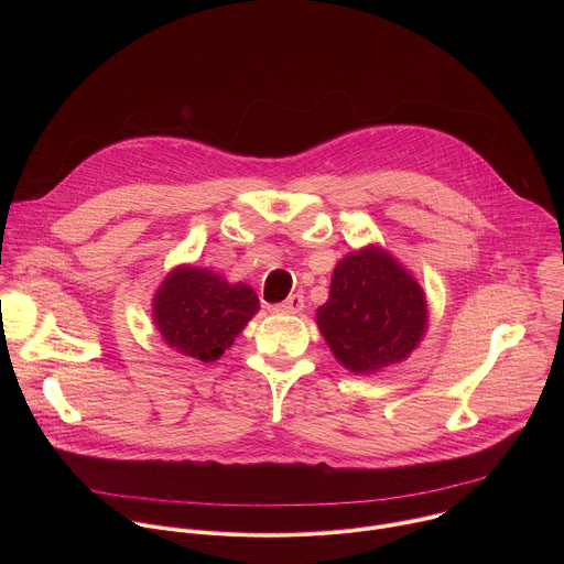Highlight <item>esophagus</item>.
Here are the masks:
<instances>
[{
	"label": "esophagus",
	"mask_w": 564,
	"mask_h": 564,
	"mask_svg": "<svg viewBox=\"0 0 564 564\" xmlns=\"http://www.w3.org/2000/svg\"><path fill=\"white\" fill-rule=\"evenodd\" d=\"M274 310H276V312H285V314L301 312V310H303V294H301V292L290 294V296H288L283 303H279Z\"/></svg>",
	"instance_id": "1"
}]
</instances>
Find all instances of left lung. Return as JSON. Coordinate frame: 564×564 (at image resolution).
Segmentation results:
<instances>
[{
    "instance_id": "1",
    "label": "left lung",
    "mask_w": 564,
    "mask_h": 564,
    "mask_svg": "<svg viewBox=\"0 0 564 564\" xmlns=\"http://www.w3.org/2000/svg\"><path fill=\"white\" fill-rule=\"evenodd\" d=\"M316 324L348 370L375 372L413 352L426 328V299L392 257L368 248L339 261Z\"/></svg>"
}]
</instances>
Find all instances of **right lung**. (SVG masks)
Listing matches in <instances>:
<instances>
[{
	"label": "right lung",
	"mask_w": 564,
	"mask_h": 564,
	"mask_svg": "<svg viewBox=\"0 0 564 564\" xmlns=\"http://www.w3.org/2000/svg\"><path fill=\"white\" fill-rule=\"evenodd\" d=\"M259 310L252 288L229 285L196 268L174 270L153 301V318L165 341L178 352L214 361Z\"/></svg>",
	"instance_id": "obj_1"
}]
</instances>
